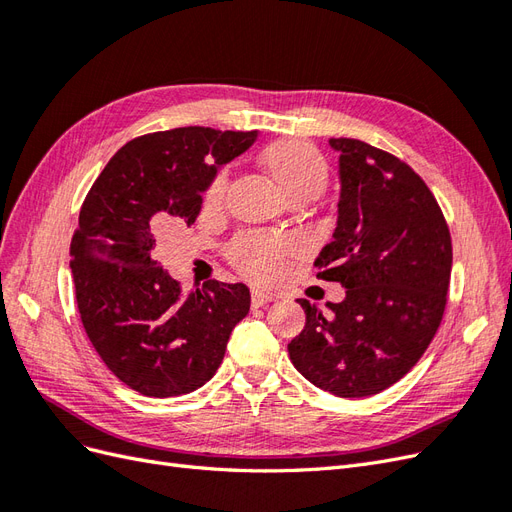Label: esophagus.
I'll use <instances>...</instances> for the list:
<instances>
[{"label": "esophagus", "mask_w": 512, "mask_h": 512, "mask_svg": "<svg viewBox=\"0 0 512 512\" xmlns=\"http://www.w3.org/2000/svg\"><path fill=\"white\" fill-rule=\"evenodd\" d=\"M277 297L273 292H267V290H254L252 292V307H265L269 303H273Z\"/></svg>", "instance_id": "esophagus-1"}]
</instances>
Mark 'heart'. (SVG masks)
I'll use <instances>...</instances> for the list:
<instances>
[{
  "mask_svg": "<svg viewBox=\"0 0 512 512\" xmlns=\"http://www.w3.org/2000/svg\"><path fill=\"white\" fill-rule=\"evenodd\" d=\"M260 166L273 181L280 194L290 200L294 196H320L329 183V166L322 153L305 141L284 138L267 145L260 153ZM228 192V170H220L205 192V211H218ZM230 262L243 275L256 282H271L294 256L292 243L265 235H241L228 247Z\"/></svg>",
  "mask_w": 512,
  "mask_h": 512,
  "instance_id": "b5f03b06",
  "label": "heart"
}]
</instances>
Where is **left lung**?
Wrapping results in <instances>:
<instances>
[{"label":"left lung","mask_w":512,"mask_h":512,"mask_svg":"<svg viewBox=\"0 0 512 512\" xmlns=\"http://www.w3.org/2000/svg\"><path fill=\"white\" fill-rule=\"evenodd\" d=\"M339 153L333 241L314 265L346 288L342 303L305 309L288 344L292 365L337 397L376 395L404 378L436 335L451 282L453 245L425 181L382 149L331 138Z\"/></svg>","instance_id":"1"}]
</instances>
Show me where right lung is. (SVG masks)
Masks as SVG:
<instances>
[{
	"instance_id": "add662e5",
	"label": "right lung",
	"mask_w": 512,
	"mask_h": 512,
	"mask_svg": "<svg viewBox=\"0 0 512 512\" xmlns=\"http://www.w3.org/2000/svg\"><path fill=\"white\" fill-rule=\"evenodd\" d=\"M258 132L175 128L138 136L104 166L85 198L70 245L76 305L104 365L147 397L200 389L218 371L250 288L209 280L183 292L153 260L156 235L192 226L220 166Z\"/></svg>"
}]
</instances>
